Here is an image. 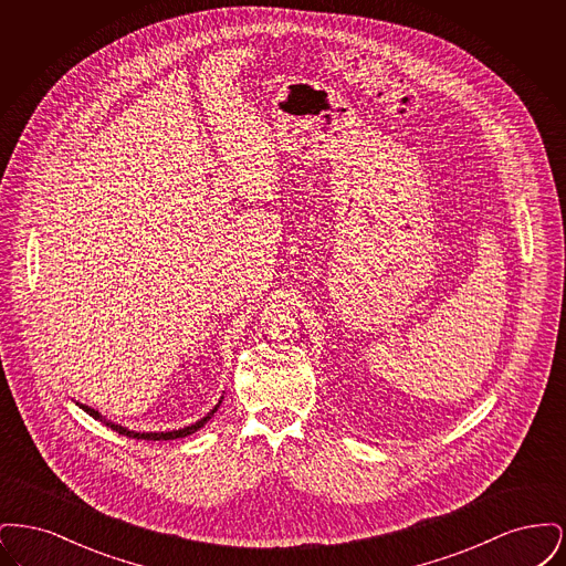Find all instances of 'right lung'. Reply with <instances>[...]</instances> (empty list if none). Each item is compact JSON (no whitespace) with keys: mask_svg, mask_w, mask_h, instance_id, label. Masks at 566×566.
<instances>
[{"mask_svg":"<svg viewBox=\"0 0 566 566\" xmlns=\"http://www.w3.org/2000/svg\"><path fill=\"white\" fill-rule=\"evenodd\" d=\"M78 407H82L88 416H93L95 420H99V422H104L106 427H109L112 431L118 432V434H125V437H132V439H144V441H169V439H180V437H187V434H192L195 431H199L212 416L216 413V409H218V405H216L214 409L208 413V416H203L201 420H197L195 424H190V427H185V429H178V431H165V432H135L129 431L127 427H120V424H114V422H109L106 420V416H102L99 411H95L93 407H88V405L76 403Z\"/></svg>","mask_w":566,"mask_h":566,"instance_id":"right-lung-1","label":"right lung"}]
</instances>
